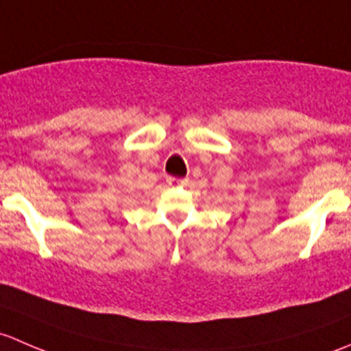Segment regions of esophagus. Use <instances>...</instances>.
Wrapping results in <instances>:
<instances>
[{"label": "esophagus", "instance_id": "obj_1", "mask_svg": "<svg viewBox=\"0 0 351 351\" xmlns=\"http://www.w3.org/2000/svg\"><path fill=\"white\" fill-rule=\"evenodd\" d=\"M186 182H189L186 178H175V176H168L169 185H185Z\"/></svg>", "mask_w": 351, "mask_h": 351}]
</instances>
